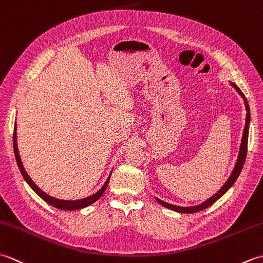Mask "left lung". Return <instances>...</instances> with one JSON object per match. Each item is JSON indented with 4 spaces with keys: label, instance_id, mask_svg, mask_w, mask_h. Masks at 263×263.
I'll list each match as a JSON object with an SVG mask.
<instances>
[{
    "label": "left lung",
    "instance_id": "8db88e82",
    "mask_svg": "<svg viewBox=\"0 0 263 263\" xmlns=\"http://www.w3.org/2000/svg\"><path fill=\"white\" fill-rule=\"evenodd\" d=\"M230 84L234 87V89L237 91L238 95H240L243 99L244 104H246V110H247V119H246V127H244V130H243V136H242V142H241V146H240V152H238V156H237V160L235 163V166L233 168V171L231 173L230 178L227 179L226 182L223 184V186L216 192L214 196H212L211 198H208L207 200H205L203 202L199 203V205L197 206H191V207H181V206H176V205H171V203L163 201L159 198L155 197L156 201L160 203V205L164 206L168 209H172L174 212H178V213H182V214H192V213H197V212H200L203 211V209L208 208L209 206H212L215 201H217L221 196H224L227 191L230 190L231 186L234 184V182L236 181V179L240 176V173L242 171V167L244 165V162H246V157H247V152H248V137H249V128H250V107H249V103L246 96L243 95V92L240 90V87H238L235 83H233L230 81Z\"/></svg>",
    "mask_w": 263,
    "mask_h": 263
}]
</instances>
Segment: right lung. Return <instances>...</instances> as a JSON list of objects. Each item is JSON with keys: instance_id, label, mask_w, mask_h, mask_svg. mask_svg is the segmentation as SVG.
<instances>
[{"instance_id": "add662e5", "label": "right lung", "mask_w": 263, "mask_h": 263, "mask_svg": "<svg viewBox=\"0 0 263 263\" xmlns=\"http://www.w3.org/2000/svg\"><path fill=\"white\" fill-rule=\"evenodd\" d=\"M16 122L14 124V133H13V148H14V155H15V160H16V164L17 166H19V170L22 174L23 179L26 180V182L30 185V188L36 192V194L42 198V199H44L46 202H48L49 205H51L52 207H56L58 209H62V211H78V209H81V208H84V207H87L90 206L91 203L96 202L99 198H100L103 192L106 191L107 189V185L109 183V180H110V177H111V172H110L108 179L106 180V182H104V184L101 186L100 190H98L96 194H93L89 197L86 198H82V199H78V200H64V199H58V198H54L49 196L48 194H46L45 191H43L42 189L39 188V186L33 182L32 179L29 177V174L27 173V171L25 170V166H23L22 164V161H21V157H20V154H19V149H17V143H16Z\"/></svg>"}]
</instances>
